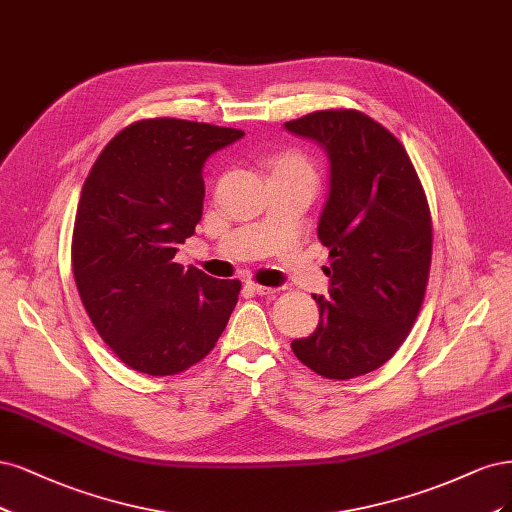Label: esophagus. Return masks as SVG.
Returning <instances> with one entry per match:
<instances>
[{
    "label": "esophagus",
    "mask_w": 512,
    "mask_h": 512,
    "mask_svg": "<svg viewBox=\"0 0 512 512\" xmlns=\"http://www.w3.org/2000/svg\"><path fill=\"white\" fill-rule=\"evenodd\" d=\"M246 291H251V293H255V295H274L278 289H276V287L255 285V283H246Z\"/></svg>",
    "instance_id": "obj_1"
}]
</instances>
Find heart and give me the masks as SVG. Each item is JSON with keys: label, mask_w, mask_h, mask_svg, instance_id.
I'll return each mask as SVG.
<instances>
[{"label": "heart", "mask_w": 512, "mask_h": 512, "mask_svg": "<svg viewBox=\"0 0 512 512\" xmlns=\"http://www.w3.org/2000/svg\"><path fill=\"white\" fill-rule=\"evenodd\" d=\"M270 172L272 174H285V172H310L312 174L308 159L295 151H287V153H280V155L272 157Z\"/></svg>", "instance_id": "1"}]
</instances>
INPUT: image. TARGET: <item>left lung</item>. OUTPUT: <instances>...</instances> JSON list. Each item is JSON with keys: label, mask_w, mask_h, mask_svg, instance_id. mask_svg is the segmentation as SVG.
<instances>
[{"label": "left lung", "mask_w": 512, "mask_h": 512, "mask_svg": "<svg viewBox=\"0 0 512 512\" xmlns=\"http://www.w3.org/2000/svg\"><path fill=\"white\" fill-rule=\"evenodd\" d=\"M317 142L329 163L317 234L329 249V298L319 325L291 342L325 378L381 368L408 336L423 304L432 261V221L419 176L393 134L357 110H321L285 123Z\"/></svg>", "instance_id": "1"}]
</instances>
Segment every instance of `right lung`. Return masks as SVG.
Instances as JSON below:
<instances>
[{
	"instance_id": "right-lung-1",
	"label": "right lung",
	"mask_w": 512,
	"mask_h": 512,
	"mask_svg": "<svg viewBox=\"0 0 512 512\" xmlns=\"http://www.w3.org/2000/svg\"><path fill=\"white\" fill-rule=\"evenodd\" d=\"M244 131L180 119L114 136L80 193L72 266L80 300L123 364L151 376L204 359L236 308L240 280L174 263L202 219L206 161Z\"/></svg>"
}]
</instances>
